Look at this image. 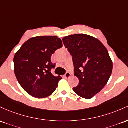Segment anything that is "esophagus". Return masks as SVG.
<instances>
[{"label": "esophagus", "instance_id": "34e87169", "mask_svg": "<svg viewBox=\"0 0 128 128\" xmlns=\"http://www.w3.org/2000/svg\"><path fill=\"white\" fill-rule=\"evenodd\" d=\"M70 76H71V73L69 72H67L65 74V75H64V77H65L66 78H70Z\"/></svg>", "mask_w": 128, "mask_h": 128}]
</instances>
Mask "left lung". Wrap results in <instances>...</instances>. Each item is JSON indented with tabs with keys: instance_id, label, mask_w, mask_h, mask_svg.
I'll list each match as a JSON object with an SVG mask.
<instances>
[{
	"instance_id": "8db88e82",
	"label": "left lung",
	"mask_w": 128,
	"mask_h": 128,
	"mask_svg": "<svg viewBox=\"0 0 128 128\" xmlns=\"http://www.w3.org/2000/svg\"><path fill=\"white\" fill-rule=\"evenodd\" d=\"M63 42L72 56L74 76L79 80L73 91L82 98H92L106 84L112 71L107 49L98 39L84 34L64 37Z\"/></svg>"
}]
</instances>
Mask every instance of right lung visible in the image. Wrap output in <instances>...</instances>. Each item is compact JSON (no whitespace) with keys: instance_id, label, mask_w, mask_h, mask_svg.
<instances>
[{"instance_id":"right-lung-1","label":"right lung","mask_w":128,"mask_h":128,"mask_svg":"<svg viewBox=\"0 0 128 128\" xmlns=\"http://www.w3.org/2000/svg\"><path fill=\"white\" fill-rule=\"evenodd\" d=\"M57 36L32 37L14 55V73L18 83L30 96L43 98L51 96L58 86L60 76L51 72L52 54L62 47Z\"/></svg>"}]
</instances>
